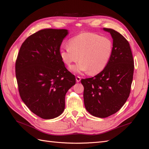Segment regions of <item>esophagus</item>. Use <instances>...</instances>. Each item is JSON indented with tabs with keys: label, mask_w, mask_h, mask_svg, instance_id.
Returning <instances> with one entry per match:
<instances>
[{
	"label": "esophagus",
	"mask_w": 149,
	"mask_h": 149,
	"mask_svg": "<svg viewBox=\"0 0 149 149\" xmlns=\"http://www.w3.org/2000/svg\"><path fill=\"white\" fill-rule=\"evenodd\" d=\"M76 82H79L80 80H81V77H80V76H76Z\"/></svg>",
	"instance_id": "obj_1"
}]
</instances>
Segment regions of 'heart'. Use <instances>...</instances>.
Wrapping results in <instances>:
<instances>
[{"label": "heart", "instance_id": "obj_1", "mask_svg": "<svg viewBox=\"0 0 149 149\" xmlns=\"http://www.w3.org/2000/svg\"><path fill=\"white\" fill-rule=\"evenodd\" d=\"M70 46L62 47L59 55L66 65L80 61L70 67L75 73L88 71L96 74L107 66L113 53V42L110 38L93 33H84L72 38Z\"/></svg>", "mask_w": 149, "mask_h": 149}]
</instances>
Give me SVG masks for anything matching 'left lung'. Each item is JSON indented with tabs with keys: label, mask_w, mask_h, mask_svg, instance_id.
<instances>
[{
	"label": "left lung",
	"mask_w": 149,
	"mask_h": 149,
	"mask_svg": "<svg viewBox=\"0 0 149 149\" xmlns=\"http://www.w3.org/2000/svg\"><path fill=\"white\" fill-rule=\"evenodd\" d=\"M113 38V53L107 67L94 77L82 79L84 104L96 117L106 118L117 112L130 93L134 61L129 42L112 29L103 28Z\"/></svg>",
	"instance_id": "1"
}]
</instances>
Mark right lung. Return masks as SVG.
Returning a JSON list of instances; mask_svg holds the SVG:
<instances>
[{"label":"right lung","mask_w":149,"mask_h":149,"mask_svg":"<svg viewBox=\"0 0 149 149\" xmlns=\"http://www.w3.org/2000/svg\"><path fill=\"white\" fill-rule=\"evenodd\" d=\"M66 29H44L22 43L15 61L18 90L28 108L43 119L54 118L65 110V95L76 83L59 55Z\"/></svg>","instance_id":"right-lung-1"}]
</instances>
